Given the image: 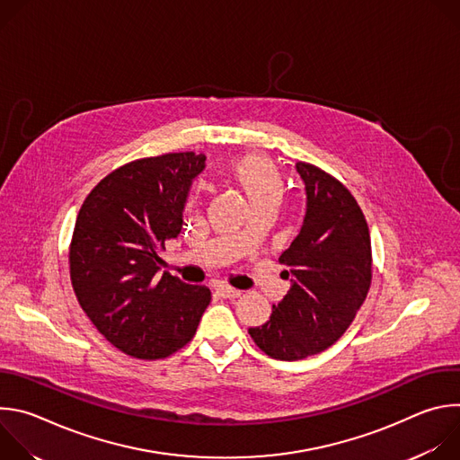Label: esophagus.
<instances>
[{
	"label": "esophagus",
	"mask_w": 460,
	"mask_h": 460,
	"mask_svg": "<svg viewBox=\"0 0 460 460\" xmlns=\"http://www.w3.org/2000/svg\"><path fill=\"white\" fill-rule=\"evenodd\" d=\"M217 293H218L220 296H224V298H238V296L242 295L238 289H233V288H229V286H218V288H217Z\"/></svg>",
	"instance_id": "34e87169"
}]
</instances>
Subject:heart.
Masks as SVG:
<instances>
[{
	"label": "heart",
	"mask_w": 460,
	"mask_h": 460,
	"mask_svg": "<svg viewBox=\"0 0 460 460\" xmlns=\"http://www.w3.org/2000/svg\"><path fill=\"white\" fill-rule=\"evenodd\" d=\"M226 172L242 190L251 211L260 208L277 211L288 194V180L282 169L264 155H242L227 164Z\"/></svg>",
	"instance_id": "obj_1"
}]
</instances>
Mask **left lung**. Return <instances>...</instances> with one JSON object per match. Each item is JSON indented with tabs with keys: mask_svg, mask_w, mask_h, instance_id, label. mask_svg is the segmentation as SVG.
Returning a JSON list of instances; mask_svg holds the SVG:
<instances>
[{
	"mask_svg": "<svg viewBox=\"0 0 460 460\" xmlns=\"http://www.w3.org/2000/svg\"><path fill=\"white\" fill-rule=\"evenodd\" d=\"M296 171L307 213L279 258L291 288L264 325L249 327L254 344L277 360H302L332 348L364 304L373 277L369 227L351 190L313 164L298 162Z\"/></svg>",
	"mask_w": 460,
	"mask_h": 460,
	"instance_id": "obj_1",
	"label": "left lung"
}]
</instances>
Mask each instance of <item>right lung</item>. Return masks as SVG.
<instances>
[{"mask_svg": "<svg viewBox=\"0 0 460 460\" xmlns=\"http://www.w3.org/2000/svg\"><path fill=\"white\" fill-rule=\"evenodd\" d=\"M206 156L167 153L109 172L78 213L69 270L76 298L121 353L155 360L183 348L211 302L204 286L160 275L165 242L181 229L192 178Z\"/></svg>", "mask_w": 460, "mask_h": 460, "instance_id": "obj_1", "label": "right lung"}]
</instances>
